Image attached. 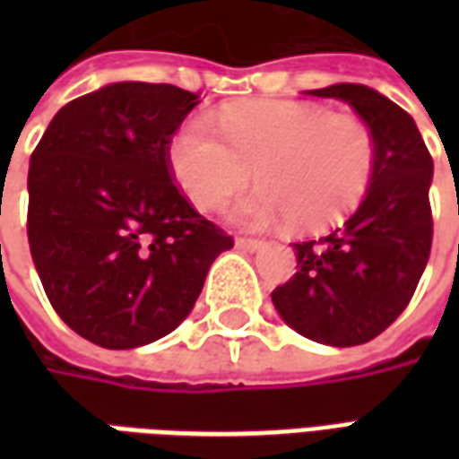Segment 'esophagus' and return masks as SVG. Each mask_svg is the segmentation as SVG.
<instances>
[{"label": "esophagus", "instance_id": "34e87169", "mask_svg": "<svg viewBox=\"0 0 459 459\" xmlns=\"http://www.w3.org/2000/svg\"><path fill=\"white\" fill-rule=\"evenodd\" d=\"M265 246L263 240H253V238H236V248L246 250V253H255Z\"/></svg>", "mask_w": 459, "mask_h": 459}]
</instances>
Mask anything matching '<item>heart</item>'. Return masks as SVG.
Returning <instances> with one entry per match:
<instances>
[{"label":"heart","instance_id":"heart-1","mask_svg":"<svg viewBox=\"0 0 459 459\" xmlns=\"http://www.w3.org/2000/svg\"><path fill=\"white\" fill-rule=\"evenodd\" d=\"M226 141L204 115L184 120L167 144L171 177L201 211H216L253 177L263 184L233 206L240 226L325 230L354 211L374 181L376 140L354 115L298 100H253L221 110Z\"/></svg>","mask_w":459,"mask_h":459}]
</instances>
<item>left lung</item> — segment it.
Returning a JSON list of instances; mask_svg holds the SVG:
<instances>
[{
  "label": "left lung",
  "mask_w": 459,
  "mask_h": 459,
  "mask_svg": "<svg viewBox=\"0 0 459 459\" xmlns=\"http://www.w3.org/2000/svg\"><path fill=\"white\" fill-rule=\"evenodd\" d=\"M349 103L376 140L374 181L354 216L319 240L292 243L298 273L273 290L285 325L327 346L378 337L408 307L433 243V157L411 115L374 88L307 91Z\"/></svg>",
  "instance_id": "8db88e82"
}]
</instances>
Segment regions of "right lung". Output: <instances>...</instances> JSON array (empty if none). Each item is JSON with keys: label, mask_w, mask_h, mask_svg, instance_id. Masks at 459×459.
Listing matches in <instances>:
<instances>
[{"label": "right lung", "mask_w": 459, "mask_h": 459, "mask_svg": "<svg viewBox=\"0 0 459 459\" xmlns=\"http://www.w3.org/2000/svg\"><path fill=\"white\" fill-rule=\"evenodd\" d=\"M199 95L103 85L64 105L29 164V248L46 298L105 349L167 337L233 238L171 181L167 144Z\"/></svg>", "instance_id": "obj_1"}]
</instances>
